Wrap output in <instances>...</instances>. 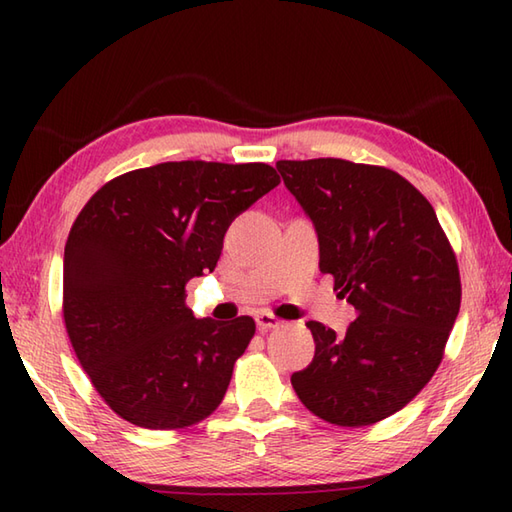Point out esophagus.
Wrapping results in <instances>:
<instances>
[{"mask_svg":"<svg viewBox=\"0 0 512 512\" xmlns=\"http://www.w3.org/2000/svg\"><path fill=\"white\" fill-rule=\"evenodd\" d=\"M255 323H257L259 330L268 332V330H273V328H279L281 319L273 317V314H268V312H259V314H255Z\"/></svg>","mask_w":512,"mask_h":512,"instance_id":"34e87169","label":"esophagus"}]
</instances>
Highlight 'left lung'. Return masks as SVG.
Segmentation results:
<instances>
[{
  "label": "left lung",
  "mask_w": 512,
  "mask_h": 512,
  "mask_svg": "<svg viewBox=\"0 0 512 512\" xmlns=\"http://www.w3.org/2000/svg\"><path fill=\"white\" fill-rule=\"evenodd\" d=\"M319 237V268L358 317L336 336L308 321L299 400L339 427L400 411L429 383L460 312V270L427 198L396 171L339 158L279 160Z\"/></svg>",
  "instance_id": "1"
}]
</instances>
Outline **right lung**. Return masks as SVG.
<instances>
[{
  "mask_svg": "<svg viewBox=\"0 0 512 512\" xmlns=\"http://www.w3.org/2000/svg\"><path fill=\"white\" fill-rule=\"evenodd\" d=\"M277 184L264 162H162L107 182L83 206L63 253V319L118 416L180 429L220 405L255 321L195 319L184 284L213 273L228 226Z\"/></svg>",
  "mask_w": 512,
  "mask_h": 512,
  "instance_id": "right-lung-1",
  "label": "right lung"
}]
</instances>
